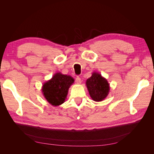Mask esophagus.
<instances>
[{
    "instance_id": "obj_1",
    "label": "esophagus",
    "mask_w": 154,
    "mask_h": 154,
    "mask_svg": "<svg viewBox=\"0 0 154 154\" xmlns=\"http://www.w3.org/2000/svg\"><path fill=\"white\" fill-rule=\"evenodd\" d=\"M76 82L78 83V84H80V83H81L82 82V80H81V78L80 77H76Z\"/></svg>"
}]
</instances>
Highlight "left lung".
Segmentation results:
<instances>
[{"instance_id":"8db88e82","label":"left lung","mask_w":154,"mask_h":154,"mask_svg":"<svg viewBox=\"0 0 154 154\" xmlns=\"http://www.w3.org/2000/svg\"><path fill=\"white\" fill-rule=\"evenodd\" d=\"M86 85L92 100L97 102L106 98L110 88L106 79L97 72H93L92 76L87 79Z\"/></svg>"}]
</instances>
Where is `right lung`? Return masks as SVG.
Instances as JSON below:
<instances>
[{
	"mask_svg": "<svg viewBox=\"0 0 154 154\" xmlns=\"http://www.w3.org/2000/svg\"><path fill=\"white\" fill-rule=\"evenodd\" d=\"M74 82L72 76L57 72L52 78L44 83L42 92L49 104L58 106L66 100L69 88Z\"/></svg>",
	"mask_w": 154,
	"mask_h": 154,
	"instance_id": "right-lung-1",
	"label": "right lung"
}]
</instances>
